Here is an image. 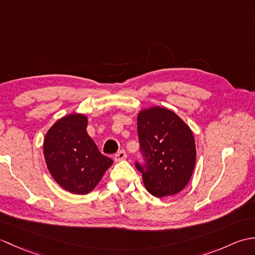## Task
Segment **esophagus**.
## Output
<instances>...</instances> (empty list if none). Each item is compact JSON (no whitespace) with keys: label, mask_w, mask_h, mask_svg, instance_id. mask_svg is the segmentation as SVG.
<instances>
[{"label":"esophagus","mask_w":255,"mask_h":255,"mask_svg":"<svg viewBox=\"0 0 255 255\" xmlns=\"http://www.w3.org/2000/svg\"><path fill=\"white\" fill-rule=\"evenodd\" d=\"M127 158V154H126V152H125L124 150H121L119 151L118 153H116L115 154V156H114V160H115L116 162H119V161H123V160H125Z\"/></svg>","instance_id":"obj_1"}]
</instances>
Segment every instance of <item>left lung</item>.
Wrapping results in <instances>:
<instances>
[{
	"mask_svg": "<svg viewBox=\"0 0 255 255\" xmlns=\"http://www.w3.org/2000/svg\"><path fill=\"white\" fill-rule=\"evenodd\" d=\"M140 148L145 163H136L147 191L154 197L172 196L191 180L196 145L192 129L167 108L153 106L137 117Z\"/></svg>",
	"mask_w": 255,
	"mask_h": 255,
	"instance_id": "1",
	"label": "left lung"
}]
</instances>
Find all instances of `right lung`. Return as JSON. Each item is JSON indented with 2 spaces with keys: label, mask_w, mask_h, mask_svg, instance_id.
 I'll use <instances>...</instances> for the list:
<instances>
[{
  "label": "right lung",
  "mask_w": 255,
  "mask_h": 255,
  "mask_svg": "<svg viewBox=\"0 0 255 255\" xmlns=\"http://www.w3.org/2000/svg\"><path fill=\"white\" fill-rule=\"evenodd\" d=\"M88 122L83 114H69L52 125L44 139L45 161L53 180L77 195L93 191L113 164L89 136Z\"/></svg>",
  "instance_id": "right-lung-1"
}]
</instances>
